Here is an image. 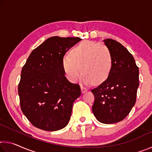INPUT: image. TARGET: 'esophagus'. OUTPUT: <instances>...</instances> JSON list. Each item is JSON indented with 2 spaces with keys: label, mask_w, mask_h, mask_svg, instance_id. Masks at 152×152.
Listing matches in <instances>:
<instances>
[{
  "label": "esophagus",
  "mask_w": 152,
  "mask_h": 152,
  "mask_svg": "<svg viewBox=\"0 0 152 152\" xmlns=\"http://www.w3.org/2000/svg\"><path fill=\"white\" fill-rule=\"evenodd\" d=\"M87 91H88V89H87L86 88H85V87L81 86V91H82V93H84V92H86Z\"/></svg>",
  "instance_id": "1"
}]
</instances>
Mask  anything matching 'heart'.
<instances>
[{
    "instance_id": "1",
    "label": "heart",
    "mask_w": 152,
    "mask_h": 152,
    "mask_svg": "<svg viewBox=\"0 0 152 152\" xmlns=\"http://www.w3.org/2000/svg\"><path fill=\"white\" fill-rule=\"evenodd\" d=\"M113 66V56L103 43L84 41L74 48L70 56H64L63 66L68 79L76 82L82 74L84 84H100L108 78Z\"/></svg>"
}]
</instances>
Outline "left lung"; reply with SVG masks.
<instances>
[{"instance_id": "obj_1", "label": "left lung", "mask_w": 152, "mask_h": 152, "mask_svg": "<svg viewBox=\"0 0 152 152\" xmlns=\"http://www.w3.org/2000/svg\"><path fill=\"white\" fill-rule=\"evenodd\" d=\"M113 56L108 78L91 90L94 96L92 112L99 122L112 124L127 116L136 102L139 68L133 56L124 46L111 39H104Z\"/></svg>"}]
</instances>
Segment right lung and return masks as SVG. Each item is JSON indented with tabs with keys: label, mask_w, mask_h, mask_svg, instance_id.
<instances>
[{
	"label": "right lung",
	"mask_w": 152,
	"mask_h": 152,
	"mask_svg": "<svg viewBox=\"0 0 152 152\" xmlns=\"http://www.w3.org/2000/svg\"><path fill=\"white\" fill-rule=\"evenodd\" d=\"M81 40L51 37L33 50L23 66L18 86L25 116L40 129H61L70 119L73 103L81 94L78 84L64 76V56Z\"/></svg>",
	"instance_id": "add662e5"
}]
</instances>
